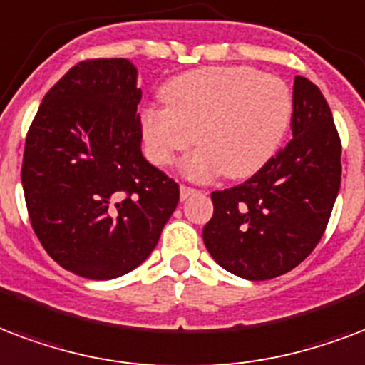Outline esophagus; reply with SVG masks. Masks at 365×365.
<instances>
[{
	"label": "esophagus",
	"mask_w": 365,
	"mask_h": 365,
	"mask_svg": "<svg viewBox=\"0 0 365 365\" xmlns=\"http://www.w3.org/2000/svg\"><path fill=\"white\" fill-rule=\"evenodd\" d=\"M199 193V189L195 187H189V185H180V197H182V201L189 199L191 195H197Z\"/></svg>",
	"instance_id": "1"
}]
</instances>
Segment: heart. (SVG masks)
Listing matches in <instances>:
<instances>
[{"instance_id": "obj_1", "label": "heart", "mask_w": 365, "mask_h": 365, "mask_svg": "<svg viewBox=\"0 0 365 365\" xmlns=\"http://www.w3.org/2000/svg\"><path fill=\"white\" fill-rule=\"evenodd\" d=\"M166 107L141 113L145 153L160 168L199 139L182 164L191 180L226 174L243 180L279 151L294 115L293 91L282 78L250 66H207L185 72L163 90Z\"/></svg>"}]
</instances>
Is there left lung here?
<instances>
[{
  "mask_svg": "<svg viewBox=\"0 0 365 365\" xmlns=\"http://www.w3.org/2000/svg\"><path fill=\"white\" fill-rule=\"evenodd\" d=\"M293 139L262 170L214 191L202 241L227 272L264 282L297 268L319 243L341 187V138L316 83L297 76Z\"/></svg>",
  "mask_w": 365,
  "mask_h": 365,
  "instance_id": "left-lung-1",
  "label": "left lung"
}]
</instances>
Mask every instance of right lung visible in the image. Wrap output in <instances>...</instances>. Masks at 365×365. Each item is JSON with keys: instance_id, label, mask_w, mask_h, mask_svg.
I'll list each match as a JSON object with an SVG mask.
<instances>
[{"instance_id": "add662e5", "label": "right lung", "mask_w": 365, "mask_h": 365, "mask_svg": "<svg viewBox=\"0 0 365 365\" xmlns=\"http://www.w3.org/2000/svg\"><path fill=\"white\" fill-rule=\"evenodd\" d=\"M138 71L88 59L47 91L30 124L22 189L55 262L88 279L132 272L157 247L178 183L141 155Z\"/></svg>"}]
</instances>
